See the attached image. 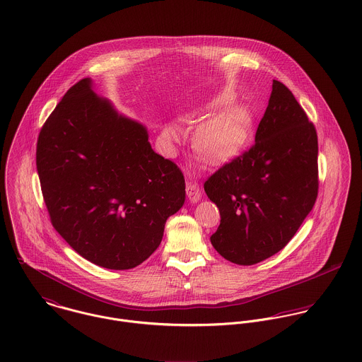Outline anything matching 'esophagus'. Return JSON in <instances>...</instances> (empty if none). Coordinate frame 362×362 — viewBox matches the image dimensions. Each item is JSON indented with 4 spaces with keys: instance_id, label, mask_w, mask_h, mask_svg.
Here are the masks:
<instances>
[{
    "instance_id": "34e87169",
    "label": "esophagus",
    "mask_w": 362,
    "mask_h": 362,
    "mask_svg": "<svg viewBox=\"0 0 362 362\" xmlns=\"http://www.w3.org/2000/svg\"><path fill=\"white\" fill-rule=\"evenodd\" d=\"M187 197L191 204H197L201 199V188L197 182H188L187 184Z\"/></svg>"
}]
</instances>
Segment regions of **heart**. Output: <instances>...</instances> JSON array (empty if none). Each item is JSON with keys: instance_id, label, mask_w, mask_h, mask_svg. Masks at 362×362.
Listing matches in <instances>:
<instances>
[{"instance_id": "b5f03b06", "label": "heart", "mask_w": 362, "mask_h": 362, "mask_svg": "<svg viewBox=\"0 0 362 362\" xmlns=\"http://www.w3.org/2000/svg\"><path fill=\"white\" fill-rule=\"evenodd\" d=\"M235 95L233 92H223L207 107L209 114L221 113L211 117L198 131L197 145L202 156L213 163L226 161L237 155L245 144L250 141L255 115L250 105L234 102ZM164 136L168 141H177L181 136V128L170 122L164 128Z\"/></svg>"}]
</instances>
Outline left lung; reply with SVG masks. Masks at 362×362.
<instances>
[{"mask_svg":"<svg viewBox=\"0 0 362 362\" xmlns=\"http://www.w3.org/2000/svg\"><path fill=\"white\" fill-rule=\"evenodd\" d=\"M317 135L287 86L273 81L250 151L205 182L218 207L214 250L237 264H255L283 250L317 197Z\"/></svg>","mask_w":362,"mask_h":362,"instance_id":"1","label":"left lung"}]
</instances>
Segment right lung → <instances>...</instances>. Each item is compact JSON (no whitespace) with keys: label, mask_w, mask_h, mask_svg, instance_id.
Masks as SVG:
<instances>
[{"label":"right lung","mask_w":362,"mask_h":362,"mask_svg":"<svg viewBox=\"0 0 362 362\" xmlns=\"http://www.w3.org/2000/svg\"><path fill=\"white\" fill-rule=\"evenodd\" d=\"M36 165L52 227L82 258L127 270L149 258L185 202L181 170L148 129L75 83L45 122Z\"/></svg>","instance_id":"1"}]
</instances>
